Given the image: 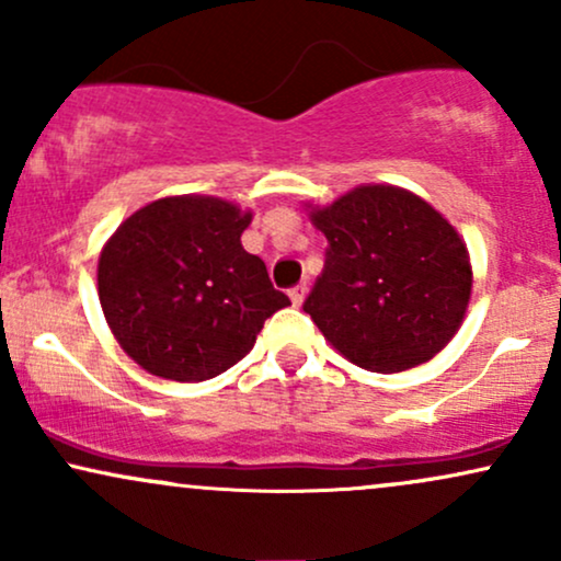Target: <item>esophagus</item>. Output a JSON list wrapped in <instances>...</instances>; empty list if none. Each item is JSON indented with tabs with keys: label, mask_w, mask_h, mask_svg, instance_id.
I'll list each match as a JSON object with an SVG mask.
<instances>
[{
	"label": "esophagus",
	"mask_w": 561,
	"mask_h": 561,
	"mask_svg": "<svg viewBox=\"0 0 561 561\" xmlns=\"http://www.w3.org/2000/svg\"><path fill=\"white\" fill-rule=\"evenodd\" d=\"M306 293H308L306 282H302V285H298V287L289 289V300H293V306H302V300H306Z\"/></svg>",
	"instance_id": "obj_1"
}]
</instances>
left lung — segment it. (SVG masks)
I'll return each mask as SVG.
<instances>
[{"label": "left lung", "mask_w": 561, "mask_h": 561, "mask_svg": "<svg viewBox=\"0 0 561 561\" xmlns=\"http://www.w3.org/2000/svg\"><path fill=\"white\" fill-rule=\"evenodd\" d=\"M308 216L330 248L302 311L334 351L392 375L450 343L472 298V263L446 216L392 184L353 186Z\"/></svg>", "instance_id": "left-lung-1"}]
</instances>
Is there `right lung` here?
<instances>
[{"mask_svg": "<svg viewBox=\"0 0 561 561\" xmlns=\"http://www.w3.org/2000/svg\"><path fill=\"white\" fill-rule=\"evenodd\" d=\"M253 210L210 195L147 203L113 231L96 293L113 337L150 375L203 382L253 351L263 321L289 306L266 263L242 248Z\"/></svg>", "mask_w": 561, "mask_h": 561, "instance_id": "add662e5", "label": "right lung"}]
</instances>
